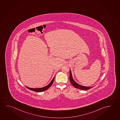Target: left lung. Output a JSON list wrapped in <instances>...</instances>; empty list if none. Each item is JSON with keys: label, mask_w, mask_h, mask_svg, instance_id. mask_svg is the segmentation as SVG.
<instances>
[{"label": "left lung", "mask_w": 120, "mask_h": 120, "mask_svg": "<svg viewBox=\"0 0 120 120\" xmlns=\"http://www.w3.org/2000/svg\"><path fill=\"white\" fill-rule=\"evenodd\" d=\"M70 80L71 84H72V86L74 87L75 88H78L79 89L82 90H88L90 88H93V87H86V86H84L80 85L77 82H75L74 80L72 78V75L71 73V71H70Z\"/></svg>", "instance_id": "8db88e82"}]
</instances>
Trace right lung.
I'll list each match as a JSON object with an SVG mask.
<instances>
[{"mask_svg":"<svg viewBox=\"0 0 120 120\" xmlns=\"http://www.w3.org/2000/svg\"><path fill=\"white\" fill-rule=\"evenodd\" d=\"M54 79H55V77H54L52 79V80L51 82L48 85L46 86L45 87H42V88H29V87H27V86H26V87L27 88L29 89L30 90H32V91H34V92H40L44 91H45L46 90H48V88H49V87L52 86V84L53 82Z\"/></svg>","mask_w":120,"mask_h":120,"instance_id":"add662e5","label":"right lung"}]
</instances>
